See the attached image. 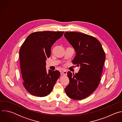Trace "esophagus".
<instances>
[{
    "mask_svg": "<svg viewBox=\"0 0 122 122\" xmlns=\"http://www.w3.org/2000/svg\"><path fill=\"white\" fill-rule=\"evenodd\" d=\"M61 75H65V76H66L67 75V72L66 71H62L61 72Z\"/></svg>",
    "mask_w": 122,
    "mask_h": 122,
    "instance_id": "1",
    "label": "esophagus"
}]
</instances>
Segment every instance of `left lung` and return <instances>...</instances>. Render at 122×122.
<instances>
[{
	"label": "left lung",
	"instance_id": "obj_1",
	"mask_svg": "<svg viewBox=\"0 0 122 122\" xmlns=\"http://www.w3.org/2000/svg\"><path fill=\"white\" fill-rule=\"evenodd\" d=\"M64 36L76 51L72 63L81 67L75 74L67 72L69 83L65 92L69 97L81 100L97 88L101 80L105 53L100 42L92 36L80 32H66Z\"/></svg>",
	"mask_w": 122,
	"mask_h": 122
}]
</instances>
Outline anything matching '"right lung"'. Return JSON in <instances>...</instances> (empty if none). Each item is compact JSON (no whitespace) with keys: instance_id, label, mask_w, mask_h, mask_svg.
I'll use <instances>...</instances> for the list:
<instances>
[{"instance_id":"obj_1","label":"right lung","mask_w":122,"mask_h":122,"mask_svg":"<svg viewBox=\"0 0 122 122\" xmlns=\"http://www.w3.org/2000/svg\"><path fill=\"white\" fill-rule=\"evenodd\" d=\"M64 31H38L31 33L19 51L20 69L23 85L31 95L39 97L48 95L60 75L58 71L46 68V60L51 47Z\"/></svg>"}]
</instances>
